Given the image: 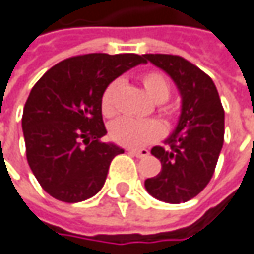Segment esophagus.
Here are the masks:
<instances>
[{"label": "esophagus", "instance_id": "esophagus-1", "mask_svg": "<svg viewBox=\"0 0 254 254\" xmlns=\"http://www.w3.org/2000/svg\"><path fill=\"white\" fill-rule=\"evenodd\" d=\"M128 153L136 156V157H146V156H149V150H146V149H140V150H137V149H128Z\"/></svg>", "mask_w": 254, "mask_h": 254}]
</instances>
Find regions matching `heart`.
<instances>
[{"instance_id": "heart-1", "label": "heart", "mask_w": 254, "mask_h": 254, "mask_svg": "<svg viewBox=\"0 0 254 254\" xmlns=\"http://www.w3.org/2000/svg\"><path fill=\"white\" fill-rule=\"evenodd\" d=\"M141 83L147 95L154 102H165L171 95V85L166 76L160 72H147L141 76ZM118 82H111L102 92L101 97V110L104 116H113L114 114V95L117 91ZM168 116H172V110H165ZM163 126L156 121H136L131 118H118L110 126V136L111 138L127 147H141L150 141L162 136Z\"/></svg>"}]
</instances>
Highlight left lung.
Segmentation results:
<instances>
[{
	"instance_id": "1",
	"label": "left lung",
	"mask_w": 254,
	"mask_h": 254,
	"mask_svg": "<svg viewBox=\"0 0 254 254\" xmlns=\"http://www.w3.org/2000/svg\"><path fill=\"white\" fill-rule=\"evenodd\" d=\"M143 56L172 78L182 98L181 117L166 147L152 149L162 171L146 179L144 187L163 202H187L214 175L224 143V108L212 79L198 66L176 55Z\"/></svg>"
}]
</instances>
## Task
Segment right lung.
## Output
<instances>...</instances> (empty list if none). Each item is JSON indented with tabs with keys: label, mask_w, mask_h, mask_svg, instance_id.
<instances>
[{
	"label": "right lung",
	"mask_w": 254,
	"mask_h": 254,
	"mask_svg": "<svg viewBox=\"0 0 254 254\" xmlns=\"http://www.w3.org/2000/svg\"><path fill=\"white\" fill-rule=\"evenodd\" d=\"M144 64L136 53H89L64 59L33 86L23 111V134L31 172L64 202H81L104 187L111 160L124 153L107 134L101 97L126 70Z\"/></svg>",
	"instance_id": "right-lung-1"
}]
</instances>
